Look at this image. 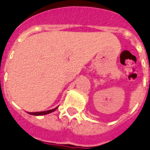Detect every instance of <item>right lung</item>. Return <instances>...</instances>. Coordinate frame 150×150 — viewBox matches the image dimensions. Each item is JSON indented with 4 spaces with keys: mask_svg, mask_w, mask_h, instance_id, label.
I'll return each instance as SVG.
<instances>
[{
    "mask_svg": "<svg viewBox=\"0 0 150 150\" xmlns=\"http://www.w3.org/2000/svg\"><path fill=\"white\" fill-rule=\"evenodd\" d=\"M58 107H56L54 109H51V110H47V111H44V112H28L30 115H47V114H49V113L52 112H54V110L57 109Z\"/></svg>",
    "mask_w": 150,
    "mask_h": 150,
    "instance_id": "add662e5",
    "label": "right lung"
}]
</instances>
